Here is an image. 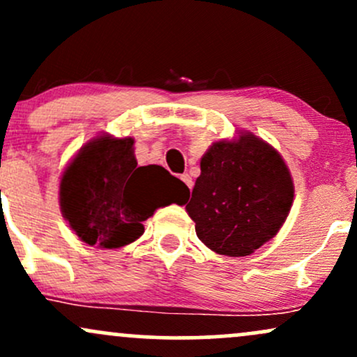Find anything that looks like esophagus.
Here are the masks:
<instances>
[{
    "label": "esophagus",
    "mask_w": 357,
    "mask_h": 357,
    "mask_svg": "<svg viewBox=\"0 0 357 357\" xmlns=\"http://www.w3.org/2000/svg\"><path fill=\"white\" fill-rule=\"evenodd\" d=\"M181 179H183V183L186 184V186L191 190V188H192V179H191V176L188 174V173H184V174H181Z\"/></svg>",
    "instance_id": "obj_1"
}]
</instances>
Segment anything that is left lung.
<instances>
[{"instance_id": "obj_1", "label": "left lung", "mask_w": 357, "mask_h": 357, "mask_svg": "<svg viewBox=\"0 0 357 357\" xmlns=\"http://www.w3.org/2000/svg\"><path fill=\"white\" fill-rule=\"evenodd\" d=\"M294 202L282 155L252 132L213 142L202 158L188 215L198 238L220 255L247 257L277 235Z\"/></svg>"}]
</instances>
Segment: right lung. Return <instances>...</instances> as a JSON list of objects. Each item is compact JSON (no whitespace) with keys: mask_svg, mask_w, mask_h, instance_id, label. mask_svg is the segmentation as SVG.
<instances>
[{"mask_svg":"<svg viewBox=\"0 0 357 357\" xmlns=\"http://www.w3.org/2000/svg\"><path fill=\"white\" fill-rule=\"evenodd\" d=\"M190 192L162 166H137L134 139L99 136L87 142L61 174L60 208L90 247L121 248L144 233L158 208Z\"/></svg>","mask_w":357,"mask_h":357,"instance_id":"right-lung-1","label":"right lung"}]
</instances>
